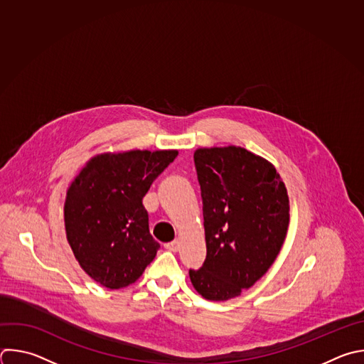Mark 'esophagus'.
I'll list each match as a JSON object with an SVG mask.
<instances>
[{"mask_svg":"<svg viewBox=\"0 0 364 364\" xmlns=\"http://www.w3.org/2000/svg\"><path fill=\"white\" fill-rule=\"evenodd\" d=\"M164 247L168 250V252H178L180 250V240H174V241H170V243H166Z\"/></svg>","mask_w":364,"mask_h":364,"instance_id":"1","label":"esophagus"}]
</instances>
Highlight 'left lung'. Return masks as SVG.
<instances>
[{
	"mask_svg": "<svg viewBox=\"0 0 364 364\" xmlns=\"http://www.w3.org/2000/svg\"><path fill=\"white\" fill-rule=\"evenodd\" d=\"M207 256L190 280L207 300L225 301L260 280L286 240L287 188L266 159L237 146L197 149Z\"/></svg>",
	"mask_w": 364,
	"mask_h": 364,
	"instance_id": "left-lung-1",
	"label": "left lung"
}]
</instances>
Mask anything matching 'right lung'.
<instances>
[{
	"instance_id": "obj_1",
	"label": "right lung",
	"mask_w": 364,
	"mask_h": 364,
	"mask_svg": "<svg viewBox=\"0 0 364 364\" xmlns=\"http://www.w3.org/2000/svg\"><path fill=\"white\" fill-rule=\"evenodd\" d=\"M177 150H129L90 159L67 188L64 225L81 269L115 290L137 282L160 245L143 198Z\"/></svg>"
}]
</instances>
